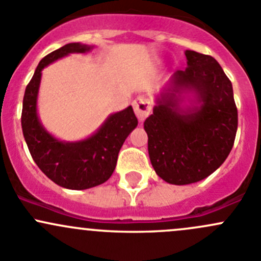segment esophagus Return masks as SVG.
Segmentation results:
<instances>
[{"mask_svg": "<svg viewBox=\"0 0 261 261\" xmlns=\"http://www.w3.org/2000/svg\"><path fill=\"white\" fill-rule=\"evenodd\" d=\"M133 105L134 110H135V114L140 121L145 120L146 116L151 112V102L147 98H145V97L139 96L138 98L134 101Z\"/></svg>", "mask_w": 261, "mask_h": 261, "instance_id": "esophagus-1", "label": "esophagus"}]
</instances>
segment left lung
<instances>
[{
    "mask_svg": "<svg viewBox=\"0 0 261 261\" xmlns=\"http://www.w3.org/2000/svg\"><path fill=\"white\" fill-rule=\"evenodd\" d=\"M188 67L177 70L144 122L155 173L175 186L211 175L230 154L238 131L232 84L215 58L184 51ZM187 94L191 106L181 107Z\"/></svg>",
    "mask_w": 261,
    "mask_h": 261,
    "instance_id": "1",
    "label": "left lung"
}]
</instances>
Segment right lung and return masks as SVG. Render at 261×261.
Instances as JSON below:
<instances>
[{"label": "right lung", "instance_id": "1", "mask_svg": "<svg viewBox=\"0 0 261 261\" xmlns=\"http://www.w3.org/2000/svg\"><path fill=\"white\" fill-rule=\"evenodd\" d=\"M92 49L93 45L70 43L44 57L26 87L22 101L21 126L34 162L55 184L75 191L97 187L111 177L121 146L138 126L131 106L110 115L93 135L80 141L59 140L41 125L38 116L41 70L72 53H87Z\"/></svg>", "mask_w": 261, "mask_h": 261}]
</instances>
